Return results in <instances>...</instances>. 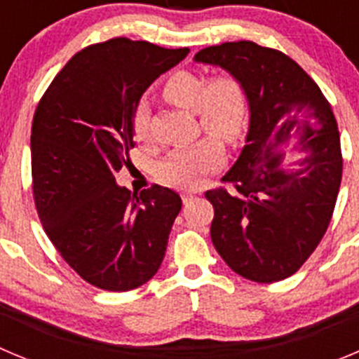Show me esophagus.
I'll use <instances>...</instances> for the list:
<instances>
[{
	"instance_id": "esophagus-1",
	"label": "esophagus",
	"mask_w": 359,
	"mask_h": 359,
	"mask_svg": "<svg viewBox=\"0 0 359 359\" xmlns=\"http://www.w3.org/2000/svg\"><path fill=\"white\" fill-rule=\"evenodd\" d=\"M193 198H195V195H193V193H184V195H182V202L184 203H189Z\"/></svg>"
}]
</instances>
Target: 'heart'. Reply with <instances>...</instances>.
<instances>
[{"label": "heart", "mask_w": 359, "mask_h": 359, "mask_svg": "<svg viewBox=\"0 0 359 359\" xmlns=\"http://www.w3.org/2000/svg\"><path fill=\"white\" fill-rule=\"evenodd\" d=\"M163 96L170 103L198 116L200 127L227 144H236L247 128L248 105L243 87L234 76L219 75L208 80L193 71H179L166 80ZM137 141L147 140L148 112L140 107L132 121ZM224 163V148L212 137L191 147L173 150L157 166L161 182L179 189H195Z\"/></svg>", "instance_id": "obj_1"}]
</instances>
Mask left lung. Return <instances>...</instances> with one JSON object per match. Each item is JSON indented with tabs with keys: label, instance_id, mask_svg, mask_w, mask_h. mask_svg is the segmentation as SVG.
<instances>
[{
	"label": "left lung",
	"instance_id": "left-lung-1",
	"mask_svg": "<svg viewBox=\"0 0 359 359\" xmlns=\"http://www.w3.org/2000/svg\"><path fill=\"white\" fill-rule=\"evenodd\" d=\"M193 60L234 76L250 114L245 147L222 179L231 187L205 191L212 245L245 279H286L320 243L337 203L341 150L331 105L295 60L272 48L224 43ZM292 140L295 160L285 150Z\"/></svg>",
	"mask_w": 359,
	"mask_h": 359
}]
</instances>
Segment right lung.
<instances>
[{
  "label": "right lung",
  "instance_id": "right-lung-1",
  "mask_svg": "<svg viewBox=\"0 0 359 359\" xmlns=\"http://www.w3.org/2000/svg\"><path fill=\"white\" fill-rule=\"evenodd\" d=\"M187 53L125 37L93 44L62 67L35 109L39 218L64 261L96 288H140L164 259L182 200L157 184L132 196L114 175L130 161L141 96Z\"/></svg>",
  "mask_w": 359,
  "mask_h": 359
}]
</instances>
